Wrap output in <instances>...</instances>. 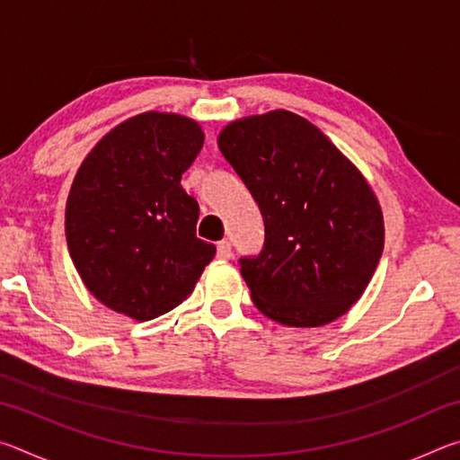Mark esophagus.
I'll list each match as a JSON object with an SVG mask.
<instances>
[{
	"label": "esophagus",
	"mask_w": 460,
	"mask_h": 460,
	"mask_svg": "<svg viewBox=\"0 0 460 460\" xmlns=\"http://www.w3.org/2000/svg\"><path fill=\"white\" fill-rule=\"evenodd\" d=\"M231 258V243L229 241H219V243H217V260H223V261H227Z\"/></svg>",
	"instance_id": "esophagus-1"
}]
</instances>
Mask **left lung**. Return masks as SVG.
<instances>
[{"instance_id": "obj_1", "label": "left lung", "mask_w": 460, "mask_h": 460, "mask_svg": "<svg viewBox=\"0 0 460 460\" xmlns=\"http://www.w3.org/2000/svg\"><path fill=\"white\" fill-rule=\"evenodd\" d=\"M219 150L258 202L266 241L241 276L261 314L323 326L361 298L384 252V213L351 160L286 109L231 121Z\"/></svg>"}]
</instances>
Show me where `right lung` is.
<instances>
[{
  "mask_svg": "<svg viewBox=\"0 0 460 460\" xmlns=\"http://www.w3.org/2000/svg\"><path fill=\"white\" fill-rule=\"evenodd\" d=\"M205 144L190 118L146 111L83 160L66 200V243L95 298L134 321L189 298L215 245L197 237L199 202L181 178Z\"/></svg>",
  "mask_w": 460,
  "mask_h": 460,
  "instance_id": "1",
  "label": "right lung"
}]
</instances>
